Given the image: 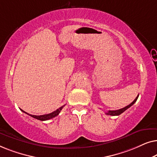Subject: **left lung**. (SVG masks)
Returning <instances> with one entry per match:
<instances>
[{"mask_svg":"<svg viewBox=\"0 0 157 157\" xmlns=\"http://www.w3.org/2000/svg\"><path fill=\"white\" fill-rule=\"evenodd\" d=\"M138 97H139V95L136 96V98H135V99L134 100V101L131 103V104L129 105H128V106L124 107V108L121 109H118V110H115V111H108V112H106V113L107 115H110V116H119L120 114H121L122 113L124 112V111H125L126 109H128V108H129V107L132 106V105L136 101V100H137V98H138Z\"/></svg>","mask_w":157,"mask_h":157,"instance_id":"1","label":"left lung"}]
</instances>
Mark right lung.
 <instances>
[{
	"instance_id": "obj_1",
	"label": "right lung",
	"mask_w": 157,
	"mask_h": 157,
	"mask_svg": "<svg viewBox=\"0 0 157 157\" xmlns=\"http://www.w3.org/2000/svg\"><path fill=\"white\" fill-rule=\"evenodd\" d=\"M65 106V105H63V106H62L61 107H60L59 109H56V110L53 111L52 113H48V114H44V115H40V116H36V115H31V114H29V113H28L25 112V111H23L22 109H21V111H23V112H24L25 113H27L28 115L31 116V117H32L33 118H34V119H36L38 120H40V121H46V120H49L51 119H53V118H54L56 117V116H58L59 114V113L61 112V111L62 110V109L63 108V106Z\"/></svg>"
}]
</instances>
